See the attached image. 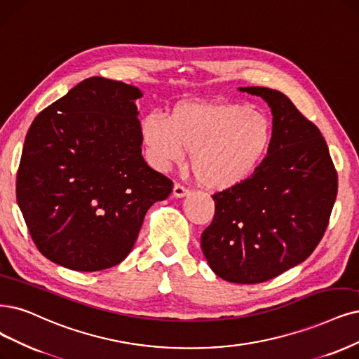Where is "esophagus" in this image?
<instances>
[{
	"label": "esophagus",
	"instance_id": "obj_1",
	"mask_svg": "<svg viewBox=\"0 0 359 359\" xmlns=\"http://www.w3.org/2000/svg\"><path fill=\"white\" fill-rule=\"evenodd\" d=\"M188 195H189V189L182 187V184H179V183L175 184V188H172V196H175V198H184Z\"/></svg>",
	"mask_w": 359,
	"mask_h": 359
}]
</instances>
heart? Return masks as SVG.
<instances>
[{"mask_svg": "<svg viewBox=\"0 0 359 359\" xmlns=\"http://www.w3.org/2000/svg\"><path fill=\"white\" fill-rule=\"evenodd\" d=\"M139 133L152 167L170 170L191 152L196 179L215 191L245 182L272 142L268 116L238 103L180 102L165 116L159 112L142 116Z\"/></svg>", "mask_w": 359, "mask_h": 359, "instance_id": "heart-1", "label": "heart"}]
</instances>
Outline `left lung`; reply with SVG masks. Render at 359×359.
<instances>
[{"label": "left lung", "instance_id": "left-lung-1", "mask_svg": "<svg viewBox=\"0 0 359 359\" xmlns=\"http://www.w3.org/2000/svg\"><path fill=\"white\" fill-rule=\"evenodd\" d=\"M269 104L272 142L245 182L215 194V219L203 253L222 280L264 283L306 260L327 229L337 196L328 146L284 93L240 87Z\"/></svg>", "mask_w": 359, "mask_h": 359}]
</instances>
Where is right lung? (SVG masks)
<instances>
[{
  "mask_svg": "<svg viewBox=\"0 0 359 359\" xmlns=\"http://www.w3.org/2000/svg\"><path fill=\"white\" fill-rule=\"evenodd\" d=\"M130 84L91 76L39 112L26 135L16 195L32 240L51 262L79 272L121 263L146 211L172 183L142 156Z\"/></svg>",
  "mask_w": 359,
  "mask_h": 359,
  "instance_id": "1",
  "label": "right lung"
}]
</instances>
